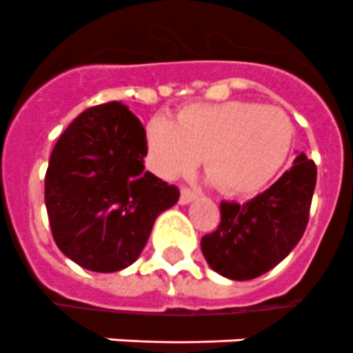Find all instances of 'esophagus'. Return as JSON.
<instances>
[{
    "label": "esophagus",
    "instance_id": "esophagus-1",
    "mask_svg": "<svg viewBox=\"0 0 353 353\" xmlns=\"http://www.w3.org/2000/svg\"><path fill=\"white\" fill-rule=\"evenodd\" d=\"M194 199H196L194 191H191L190 188H182V191H180V204H190Z\"/></svg>",
    "mask_w": 353,
    "mask_h": 353
}]
</instances>
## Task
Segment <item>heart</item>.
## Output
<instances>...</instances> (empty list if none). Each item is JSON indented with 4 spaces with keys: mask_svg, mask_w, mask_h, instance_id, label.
Masks as SVG:
<instances>
[{
    "mask_svg": "<svg viewBox=\"0 0 353 353\" xmlns=\"http://www.w3.org/2000/svg\"><path fill=\"white\" fill-rule=\"evenodd\" d=\"M293 123L279 107L252 101L194 103L179 112L176 122L154 117L145 128L148 163L163 180L204 171L225 194L262 190L286 162Z\"/></svg>",
    "mask_w": 353,
    "mask_h": 353,
    "instance_id": "b5f03b06",
    "label": "heart"
}]
</instances>
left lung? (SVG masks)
<instances>
[{"mask_svg": "<svg viewBox=\"0 0 353 353\" xmlns=\"http://www.w3.org/2000/svg\"><path fill=\"white\" fill-rule=\"evenodd\" d=\"M317 168L306 154L255 199L221 202V224L202 236V253L216 273L233 281L256 279L288 256L308 224Z\"/></svg>", "mask_w": 353, "mask_h": 353, "instance_id": "left-lung-1", "label": "left lung"}]
</instances>
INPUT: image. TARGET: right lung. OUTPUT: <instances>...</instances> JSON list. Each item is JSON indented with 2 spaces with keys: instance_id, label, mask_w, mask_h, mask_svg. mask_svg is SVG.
Masks as SVG:
<instances>
[{
  "instance_id": "add662e5",
  "label": "right lung",
  "mask_w": 353,
  "mask_h": 353,
  "mask_svg": "<svg viewBox=\"0 0 353 353\" xmlns=\"http://www.w3.org/2000/svg\"><path fill=\"white\" fill-rule=\"evenodd\" d=\"M145 129L128 107H89L58 138L45 174V205L56 246L100 273L142 253L157 216L180 191L149 171Z\"/></svg>"
}]
</instances>
